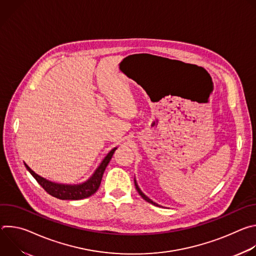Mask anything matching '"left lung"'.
Returning a JSON list of instances; mask_svg holds the SVG:
<instances>
[{
    "mask_svg": "<svg viewBox=\"0 0 256 256\" xmlns=\"http://www.w3.org/2000/svg\"><path fill=\"white\" fill-rule=\"evenodd\" d=\"M134 186H136V190H138V194L144 200H147L148 202H150V204H154V206H161L160 204H156L155 202H153L152 200H150L147 196H146L142 190H140V188H138V184H136V178H134Z\"/></svg>",
    "mask_w": 256,
    "mask_h": 256,
    "instance_id": "obj_1",
    "label": "left lung"
}]
</instances>
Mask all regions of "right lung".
Wrapping results in <instances>:
<instances>
[{
	"mask_svg": "<svg viewBox=\"0 0 256 256\" xmlns=\"http://www.w3.org/2000/svg\"><path fill=\"white\" fill-rule=\"evenodd\" d=\"M118 148H114L110 152H109L105 158L102 160L100 165L97 167V169L94 171L92 176L86 180L83 184H56V182L50 181L38 174H36L30 167L24 163L27 170L31 173V175L36 179V181L44 188V190L50 194V196L60 198V200H78L82 198H86L94 194L100 186L101 179L103 176V173L105 171V168L107 167L109 161L112 160V155L114 151Z\"/></svg>",
	"mask_w": 256,
	"mask_h": 256,
	"instance_id": "obj_1",
	"label": "right lung"
}]
</instances>
